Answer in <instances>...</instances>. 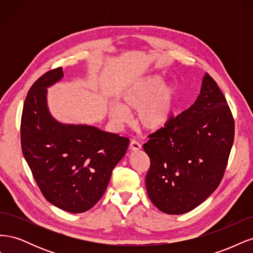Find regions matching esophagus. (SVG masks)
<instances>
[{"instance_id": "obj_1", "label": "esophagus", "mask_w": 253, "mask_h": 253, "mask_svg": "<svg viewBox=\"0 0 253 253\" xmlns=\"http://www.w3.org/2000/svg\"><path fill=\"white\" fill-rule=\"evenodd\" d=\"M140 149H141V144L138 141L132 140L131 143H129V150H131V151L137 152V151H139Z\"/></svg>"}]
</instances>
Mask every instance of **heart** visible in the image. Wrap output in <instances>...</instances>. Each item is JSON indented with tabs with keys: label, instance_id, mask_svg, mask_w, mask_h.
<instances>
[{
	"label": "heart",
	"instance_id": "obj_1",
	"mask_svg": "<svg viewBox=\"0 0 253 253\" xmlns=\"http://www.w3.org/2000/svg\"><path fill=\"white\" fill-rule=\"evenodd\" d=\"M160 75L137 79L122 91L118 104L110 106V116L118 124L127 120L125 111H137L136 122L148 132L165 127L171 120L177 106L178 89L174 84H165Z\"/></svg>",
	"mask_w": 253,
	"mask_h": 253
}]
</instances>
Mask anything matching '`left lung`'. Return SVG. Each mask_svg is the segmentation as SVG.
<instances>
[{"label": "left lung", "instance_id": "1", "mask_svg": "<svg viewBox=\"0 0 253 253\" xmlns=\"http://www.w3.org/2000/svg\"><path fill=\"white\" fill-rule=\"evenodd\" d=\"M234 139V119L209 74L188 110L149 136L145 187L151 202L167 214L193 210L218 187Z\"/></svg>", "mask_w": 253, "mask_h": 253}]
</instances>
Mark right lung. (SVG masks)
<instances>
[{"label": "right lung", "instance_id": "right-lung-1", "mask_svg": "<svg viewBox=\"0 0 253 253\" xmlns=\"http://www.w3.org/2000/svg\"><path fill=\"white\" fill-rule=\"evenodd\" d=\"M63 78L62 67L28 90L21 119V145L46 201L71 213L89 210L104 194L129 139L86 125H64L47 108V87Z\"/></svg>", "mask_w": 253, "mask_h": 253}]
</instances>
